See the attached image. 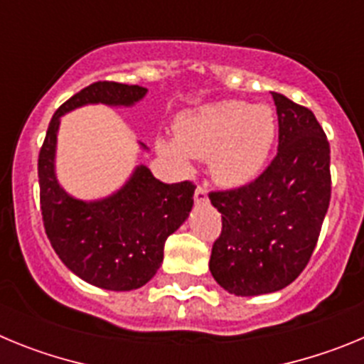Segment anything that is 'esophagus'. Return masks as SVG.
<instances>
[{"label":"esophagus","instance_id":"34e87169","mask_svg":"<svg viewBox=\"0 0 364 364\" xmlns=\"http://www.w3.org/2000/svg\"><path fill=\"white\" fill-rule=\"evenodd\" d=\"M195 202H197V204H205V202H208V191H205L204 188L195 189Z\"/></svg>","mask_w":364,"mask_h":364}]
</instances>
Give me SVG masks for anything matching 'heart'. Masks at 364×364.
<instances>
[{"label":"heart","instance_id":"b5f03b06","mask_svg":"<svg viewBox=\"0 0 364 364\" xmlns=\"http://www.w3.org/2000/svg\"><path fill=\"white\" fill-rule=\"evenodd\" d=\"M277 140V120L268 105L224 100L200 105L176 120V140L160 138V153L189 167V156L210 159L220 186L244 188L264 173Z\"/></svg>","mask_w":364,"mask_h":364}]
</instances>
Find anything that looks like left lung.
<instances>
[{"label": "left lung", "mask_w": 364, "mask_h": 364, "mask_svg": "<svg viewBox=\"0 0 364 364\" xmlns=\"http://www.w3.org/2000/svg\"><path fill=\"white\" fill-rule=\"evenodd\" d=\"M279 117V149L255 182L215 191L222 233L210 272L226 291L253 297L279 291L308 264L332 191L330 144L310 109L272 92Z\"/></svg>", "instance_id": "left-lung-1"}]
</instances>
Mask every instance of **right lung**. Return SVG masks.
I'll list each match as a JSON object with an SVG mask.
<instances>
[{
	"instance_id": "obj_1",
	"label": "right lung",
	"mask_w": 364,
	"mask_h": 364,
	"mask_svg": "<svg viewBox=\"0 0 364 364\" xmlns=\"http://www.w3.org/2000/svg\"><path fill=\"white\" fill-rule=\"evenodd\" d=\"M146 95V87L117 82L85 87L54 112L38 159L41 215L54 252L82 281L111 291L136 290L154 277L166 239L188 220L195 186L164 184L140 164L107 197L76 198L56 176L58 131L63 114L74 109L96 104L133 107Z\"/></svg>"
}]
</instances>
